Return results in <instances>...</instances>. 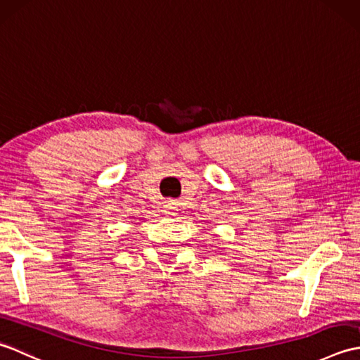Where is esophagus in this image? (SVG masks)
Listing matches in <instances>:
<instances>
[{"label": "esophagus", "mask_w": 360, "mask_h": 360, "mask_svg": "<svg viewBox=\"0 0 360 360\" xmlns=\"http://www.w3.org/2000/svg\"><path fill=\"white\" fill-rule=\"evenodd\" d=\"M164 212L167 213V215H174V213L178 212V207H176V204L170 202V204H167V205H165V207H164Z\"/></svg>", "instance_id": "esophagus-1"}]
</instances>
